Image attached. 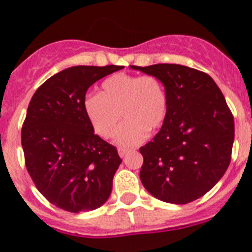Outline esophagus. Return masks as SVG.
Masks as SVG:
<instances>
[{
    "label": "esophagus",
    "instance_id": "esophagus-1",
    "mask_svg": "<svg viewBox=\"0 0 252 252\" xmlns=\"http://www.w3.org/2000/svg\"><path fill=\"white\" fill-rule=\"evenodd\" d=\"M127 153H128L127 149H119V155L121 158H124L125 155H126V154H127Z\"/></svg>",
    "mask_w": 252,
    "mask_h": 252
}]
</instances>
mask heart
Masks as SVG:
<instances>
[{"instance_id": "heart-1", "label": "heart", "mask_w": 252, "mask_h": 252, "mask_svg": "<svg viewBox=\"0 0 252 252\" xmlns=\"http://www.w3.org/2000/svg\"><path fill=\"white\" fill-rule=\"evenodd\" d=\"M83 110L102 139L113 137L121 113L125 122L116 141L121 146H132L144 141L148 131L161 127L168 111V97L165 87L155 75L116 73L102 82L99 94L87 95Z\"/></svg>"}]
</instances>
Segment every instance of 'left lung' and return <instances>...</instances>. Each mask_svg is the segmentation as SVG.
<instances>
[{
	"instance_id": "1",
	"label": "left lung",
	"mask_w": 252,
	"mask_h": 252,
	"mask_svg": "<svg viewBox=\"0 0 252 252\" xmlns=\"http://www.w3.org/2000/svg\"><path fill=\"white\" fill-rule=\"evenodd\" d=\"M161 81L168 111L153 141L140 148V179L162 202L187 204L216 186L230 165L235 122L212 78L179 64L131 65Z\"/></svg>"
}]
</instances>
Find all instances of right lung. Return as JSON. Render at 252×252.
<instances>
[{"instance_id": "right-lung-1", "label": "right lung", "mask_w": 252, "mask_h": 252, "mask_svg": "<svg viewBox=\"0 0 252 252\" xmlns=\"http://www.w3.org/2000/svg\"><path fill=\"white\" fill-rule=\"evenodd\" d=\"M121 65H77L44 82L34 93L22 125L25 165L44 197L73 213L101 207L112 190L122 159L95 135L83 110L87 90Z\"/></svg>"}]
</instances>
